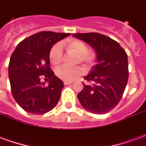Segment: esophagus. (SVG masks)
<instances>
[{"label":"esophagus","instance_id":"obj_1","mask_svg":"<svg viewBox=\"0 0 146 146\" xmlns=\"http://www.w3.org/2000/svg\"><path fill=\"white\" fill-rule=\"evenodd\" d=\"M63 83H64V84H65V85H68V84H73V81H68V80H64Z\"/></svg>","mask_w":146,"mask_h":146}]
</instances>
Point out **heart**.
Segmentation results:
<instances>
[{
  "mask_svg": "<svg viewBox=\"0 0 146 146\" xmlns=\"http://www.w3.org/2000/svg\"><path fill=\"white\" fill-rule=\"evenodd\" d=\"M67 51L77 56L76 62L84 64L85 66H92L95 62V54L88 51V46L84 42L80 40H70L65 44ZM49 58L53 65H58L62 59V51L60 44H55L51 48L49 52ZM83 73L80 67L60 66L58 68L55 73L56 76L63 80H73L76 76Z\"/></svg>",
  "mask_w": 146,
  "mask_h": 146,
  "instance_id": "heart-1",
  "label": "heart"
}]
</instances>
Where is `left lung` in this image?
Here are the masks:
<instances>
[{
  "mask_svg": "<svg viewBox=\"0 0 146 146\" xmlns=\"http://www.w3.org/2000/svg\"><path fill=\"white\" fill-rule=\"evenodd\" d=\"M95 49L98 64L92 67L77 95L83 107L91 113L104 114L116 107L122 98L128 80L127 54L118 42L98 33H74Z\"/></svg>",
  "mask_w": 146,
  "mask_h": 146,
  "instance_id": "left-lung-1",
  "label": "left lung"
}]
</instances>
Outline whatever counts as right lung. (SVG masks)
Returning a JSON list of instances; mask_svg holds the SVG:
<instances>
[{"mask_svg":"<svg viewBox=\"0 0 146 146\" xmlns=\"http://www.w3.org/2000/svg\"><path fill=\"white\" fill-rule=\"evenodd\" d=\"M70 35L39 32L24 39L13 51L8 65L11 94L25 111L44 114L59 101L64 84L51 70L49 52L56 42ZM42 77L49 80L48 86L40 82Z\"/></svg>","mask_w":146,"mask_h":146,"instance_id":"1","label":"right lung"}]
</instances>
